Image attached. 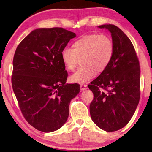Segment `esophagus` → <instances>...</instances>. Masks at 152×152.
<instances>
[{"label": "esophagus", "instance_id": "obj_1", "mask_svg": "<svg viewBox=\"0 0 152 152\" xmlns=\"http://www.w3.org/2000/svg\"><path fill=\"white\" fill-rule=\"evenodd\" d=\"M80 89H81L82 91H83V90L88 89V86L86 85H80Z\"/></svg>", "mask_w": 152, "mask_h": 152}]
</instances>
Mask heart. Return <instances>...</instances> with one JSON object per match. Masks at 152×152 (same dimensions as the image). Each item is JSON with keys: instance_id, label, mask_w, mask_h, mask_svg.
<instances>
[{"instance_id": "b5f03b06", "label": "heart", "mask_w": 152, "mask_h": 152, "mask_svg": "<svg viewBox=\"0 0 152 152\" xmlns=\"http://www.w3.org/2000/svg\"><path fill=\"white\" fill-rule=\"evenodd\" d=\"M114 52V44L108 35L89 34L77 40L72 48L65 47L61 51V60L66 69L73 70L82 59V67L70 76L71 82L80 84L88 82L102 72L112 61Z\"/></svg>"}]
</instances>
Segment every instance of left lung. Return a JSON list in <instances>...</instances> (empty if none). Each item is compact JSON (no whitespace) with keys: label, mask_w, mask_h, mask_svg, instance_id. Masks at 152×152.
I'll use <instances>...</instances> for the list:
<instances>
[{"label":"left lung","mask_w":152,"mask_h":152,"mask_svg":"<svg viewBox=\"0 0 152 152\" xmlns=\"http://www.w3.org/2000/svg\"><path fill=\"white\" fill-rule=\"evenodd\" d=\"M98 27L110 33L114 52L108 66L88 86L94 95L89 111L96 126L112 132L124 127L136 110L140 100V65L133 44L120 28L112 24Z\"/></svg>","instance_id":"8db88e82"}]
</instances>
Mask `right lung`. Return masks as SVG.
Returning <instances> with one entry per match:
<instances>
[{
  "label": "right lung",
  "instance_id": "1",
  "mask_svg": "<svg viewBox=\"0 0 152 152\" xmlns=\"http://www.w3.org/2000/svg\"><path fill=\"white\" fill-rule=\"evenodd\" d=\"M76 34L63 28H38L18 45L13 60L12 88L27 122L50 133L65 124L78 83H66L61 53Z\"/></svg>",
  "mask_w": 152,
  "mask_h": 152
}]
</instances>
